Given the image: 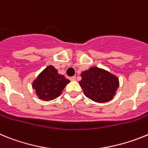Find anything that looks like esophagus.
Here are the masks:
<instances>
[{"mask_svg": "<svg viewBox=\"0 0 148 148\" xmlns=\"http://www.w3.org/2000/svg\"><path fill=\"white\" fill-rule=\"evenodd\" d=\"M75 79H76L75 76H73V77H70V80H71V81H74V80H75Z\"/></svg>", "mask_w": 148, "mask_h": 148, "instance_id": "1", "label": "esophagus"}]
</instances>
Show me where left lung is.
Listing matches in <instances>:
<instances>
[{
    "label": "left lung",
    "instance_id": "obj_1",
    "mask_svg": "<svg viewBox=\"0 0 148 148\" xmlns=\"http://www.w3.org/2000/svg\"><path fill=\"white\" fill-rule=\"evenodd\" d=\"M79 81L83 93L88 98L97 103L112 100L119 86V78L107 71L92 67L81 73Z\"/></svg>",
    "mask_w": 148,
    "mask_h": 148
}]
</instances>
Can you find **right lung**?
<instances>
[{"label":"right lung","mask_w":148,"mask_h":148,"mask_svg":"<svg viewBox=\"0 0 148 148\" xmlns=\"http://www.w3.org/2000/svg\"><path fill=\"white\" fill-rule=\"evenodd\" d=\"M70 80L58 73L53 65L46 67L32 83L36 95L40 100L49 101L61 95L62 90Z\"/></svg>","instance_id":"1"}]
</instances>
